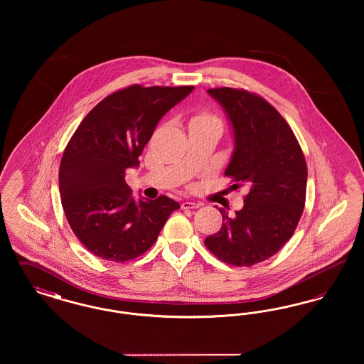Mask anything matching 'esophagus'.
Instances as JSON below:
<instances>
[{"label": "esophagus", "mask_w": 364, "mask_h": 364, "mask_svg": "<svg viewBox=\"0 0 364 364\" xmlns=\"http://www.w3.org/2000/svg\"><path fill=\"white\" fill-rule=\"evenodd\" d=\"M200 206L199 203H195V202H183L181 203V208L184 210H192V208H198Z\"/></svg>", "instance_id": "esophagus-1"}]
</instances>
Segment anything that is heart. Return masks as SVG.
Instances as JSON below:
<instances>
[{
  "label": "heart",
  "instance_id": "b5f03b06",
  "mask_svg": "<svg viewBox=\"0 0 364 364\" xmlns=\"http://www.w3.org/2000/svg\"><path fill=\"white\" fill-rule=\"evenodd\" d=\"M220 122L214 114H211V113H208L206 110H202V112H199V113H196L193 117H192V120L191 122Z\"/></svg>",
  "mask_w": 364,
  "mask_h": 364
}]
</instances>
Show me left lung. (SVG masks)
<instances>
[{"mask_svg": "<svg viewBox=\"0 0 364 364\" xmlns=\"http://www.w3.org/2000/svg\"><path fill=\"white\" fill-rule=\"evenodd\" d=\"M233 128L235 151L226 168L233 188L245 186L244 206L206 237L211 254L232 266L269 259L294 233L306 205L307 164L292 128L258 94L242 88H210Z\"/></svg>", "mask_w": 364, "mask_h": 364, "instance_id": "obj_1", "label": "left lung"}]
</instances>
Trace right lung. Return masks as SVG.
<instances>
[{
    "instance_id": "obj_1",
    "label": "right lung",
    "mask_w": 364,
    "mask_h": 364,
    "mask_svg": "<svg viewBox=\"0 0 364 364\" xmlns=\"http://www.w3.org/2000/svg\"><path fill=\"white\" fill-rule=\"evenodd\" d=\"M192 90L125 87L92 107L72 135L60 164V196L72 232L95 257L138 258L180 208L165 195L135 200L125 171L138 166L158 122Z\"/></svg>"
}]
</instances>
